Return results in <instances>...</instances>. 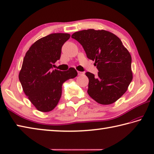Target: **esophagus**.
<instances>
[{
    "mask_svg": "<svg viewBox=\"0 0 154 154\" xmlns=\"http://www.w3.org/2000/svg\"><path fill=\"white\" fill-rule=\"evenodd\" d=\"M78 74L79 75H82V74H84V72H80V71H78Z\"/></svg>",
    "mask_w": 154,
    "mask_h": 154,
    "instance_id": "34e87169",
    "label": "esophagus"
}]
</instances>
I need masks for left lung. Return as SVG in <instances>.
Wrapping results in <instances>:
<instances>
[{
    "label": "left lung",
    "instance_id": "left-lung-1",
    "mask_svg": "<svg viewBox=\"0 0 154 154\" xmlns=\"http://www.w3.org/2000/svg\"><path fill=\"white\" fill-rule=\"evenodd\" d=\"M72 38L79 42L88 59L95 61L97 76L87 72L88 94L96 102L111 104L127 91L133 79L131 56L121 39L105 30L77 31Z\"/></svg>",
    "mask_w": 154,
    "mask_h": 154
}]
</instances>
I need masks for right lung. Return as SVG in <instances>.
Here are the masks:
<instances>
[{
  "mask_svg": "<svg viewBox=\"0 0 154 154\" xmlns=\"http://www.w3.org/2000/svg\"><path fill=\"white\" fill-rule=\"evenodd\" d=\"M69 37L68 33L43 37L31 46L23 59L19 79L25 95L39 111H52L62 96L63 83L78 75L74 68L63 72L52 69Z\"/></svg>",
  "mask_w": 154,
  "mask_h": 154,
  "instance_id": "right-lung-1",
  "label": "right lung"
}]
</instances>
